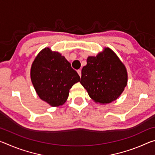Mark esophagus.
Returning <instances> with one entry per match:
<instances>
[{"label":"esophagus","mask_w":155,"mask_h":155,"mask_svg":"<svg viewBox=\"0 0 155 155\" xmlns=\"http://www.w3.org/2000/svg\"><path fill=\"white\" fill-rule=\"evenodd\" d=\"M77 72H78V75L80 76V77H81V70H77Z\"/></svg>","instance_id":"1"}]
</instances>
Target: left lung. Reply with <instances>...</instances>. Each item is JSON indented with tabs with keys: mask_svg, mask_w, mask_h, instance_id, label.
<instances>
[{
	"mask_svg": "<svg viewBox=\"0 0 155 155\" xmlns=\"http://www.w3.org/2000/svg\"><path fill=\"white\" fill-rule=\"evenodd\" d=\"M127 80L125 65L111 49L104 48L96 57H88L80 83L94 102L107 104L121 95Z\"/></svg>",
	"mask_w": 155,
	"mask_h": 155,
	"instance_id": "1",
	"label": "left lung"
}]
</instances>
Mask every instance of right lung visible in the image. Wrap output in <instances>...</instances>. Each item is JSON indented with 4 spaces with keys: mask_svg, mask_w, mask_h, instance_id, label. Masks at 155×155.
<instances>
[{
    "mask_svg": "<svg viewBox=\"0 0 155 155\" xmlns=\"http://www.w3.org/2000/svg\"><path fill=\"white\" fill-rule=\"evenodd\" d=\"M31 78L39 97L52 107L67 101L70 89L80 77L64 56L45 48L40 52L31 68Z\"/></svg>",
    "mask_w": 155,
    "mask_h": 155,
    "instance_id": "1",
    "label": "right lung"
}]
</instances>
